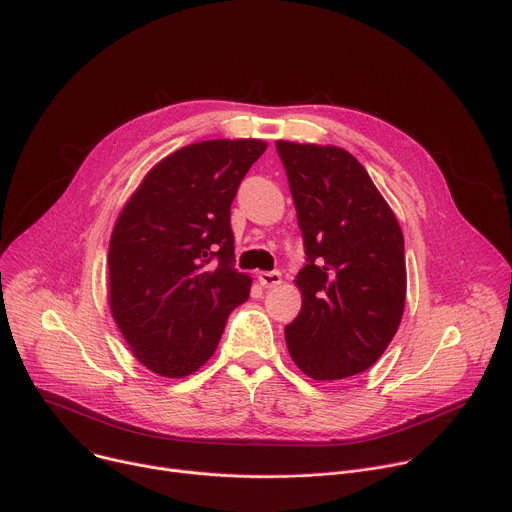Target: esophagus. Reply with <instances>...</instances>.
Listing matches in <instances>:
<instances>
[{"label":"esophagus","instance_id":"1","mask_svg":"<svg viewBox=\"0 0 512 512\" xmlns=\"http://www.w3.org/2000/svg\"><path fill=\"white\" fill-rule=\"evenodd\" d=\"M257 279L263 287H275L281 283V273L279 271H259Z\"/></svg>","mask_w":512,"mask_h":512}]
</instances>
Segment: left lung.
<instances>
[{
    "instance_id": "obj_1",
    "label": "left lung",
    "mask_w": 512,
    "mask_h": 512,
    "mask_svg": "<svg viewBox=\"0 0 512 512\" xmlns=\"http://www.w3.org/2000/svg\"><path fill=\"white\" fill-rule=\"evenodd\" d=\"M304 237L302 310L287 350L316 381L367 371L393 340L407 291L397 218L358 160L334 145L275 141Z\"/></svg>"
}]
</instances>
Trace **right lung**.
Instances as JSON below:
<instances>
[{"mask_svg":"<svg viewBox=\"0 0 512 512\" xmlns=\"http://www.w3.org/2000/svg\"><path fill=\"white\" fill-rule=\"evenodd\" d=\"M259 139H212L164 158L121 210L109 243V306L135 358L180 379L212 356L251 277L235 267L231 204Z\"/></svg>","mask_w":512,"mask_h":512,"instance_id":"right-lung-1","label":"right lung"}]
</instances>
